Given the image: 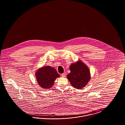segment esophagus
Instances as JSON below:
<instances>
[{"mask_svg": "<svg viewBox=\"0 0 125 125\" xmlns=\"http://www.w3.org/2000/svg\"><path fill=\"white\" fill-rule=\"evenodd\" d=\"M65 76H66V74H65V73H62V74H61V76H62V77H65Z\"/></svg>", "mask_w": 125, "mask_h": 125, "instance_id": "obj_1", "label": "esophagus"}]
</instances>
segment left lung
I'll list each match as a JSON object with an SVG mask.
<instances>
[{
    "label": "left lung",
    "mask_w": 125,
    "mask_h": 125,
    "mask_svg": "<svg viewBox=\"0 0 125 125\" xmlns=\"http://www.w3.org/2000/svg\"><path fill=\"white\" fill-rule=\"evenodd\" d=\"M71 72L67 78L72 86L75 89H82L89 82L91 76L89 68L82 60H78L70 66Z\"/></svg>",
    "instance_id": "left-lung-1"
}]
</instances>
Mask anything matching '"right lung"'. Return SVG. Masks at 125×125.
Here are the masks:
<instances>
[{
	"instance_id": "obj_1",
	"label": "right lung",
	"mask_w": 125,
	"mask_h": 125,
	"mask_svg": "<svg viewBox=\"0 0 125 125\" xmlns=\"http://www.w3.org/2000/svg\"><path fill=\"white\" fill-rule=\"evenodd\" d=\"M38 85L44 89H49L53 86L56 78L60 77L56 70L50 66H42L37 70L35 73Z\"/></svg>"
}]
</instances>
